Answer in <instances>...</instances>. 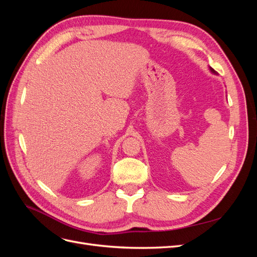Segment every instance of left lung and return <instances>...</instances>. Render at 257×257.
Returning a JSON list of instances; mask_svg holds the SVG:
<instances>
[{"label":"left lung","mask_w":257,"mask_h":257,"mask_svg":"<svg viewBox=\"0 0 257 257\" xmlns=\"http://www.w3.org/2000/svg\"><path fill=\"white\" fill-rule=\"evenodd\" d=\"M209 69H210V72H211L212 74H214V75H217V74H216V72L214 71V69H213L212 67H209Z\"/></svg>","instance_id":"left-lung-1"}]
</instances>
